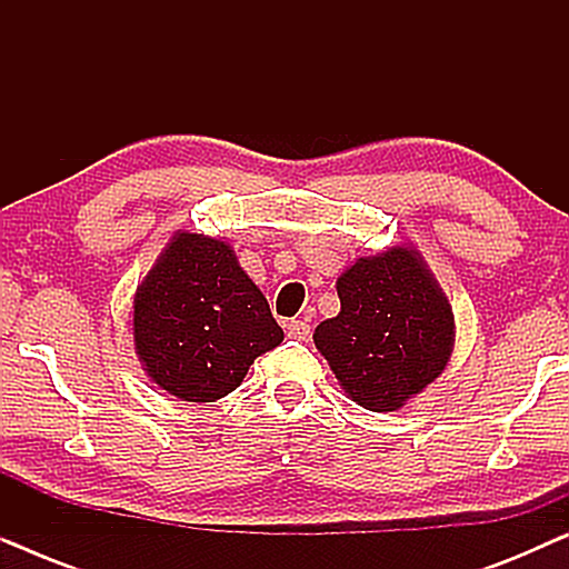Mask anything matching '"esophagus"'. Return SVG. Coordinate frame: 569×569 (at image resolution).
Here are the masks:
<instances>
[{
  "mask_svg": "<svg viewBox=\"0 0 569 569\" xmlns=\"http://www.w3.org/2000/svg\"><path fill=\"white\" fill-rule=\"evenodd\" d=\"M287 337L295 341H306L310 337V326L306 321H287Z\"/></svg>",
  "mask_w": 569,
  "mask_h": 569,
  "instance_id": "34e87169",
  "label": "esophagus"
}]
</instances>
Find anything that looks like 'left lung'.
<instances>
[{
    "label": "left lung",
    "mask_w": 569,
    "mask_h": 569,
    "mask_svg": "<svg viewBox=\"0 0 569 569\" xmlns=\"http://www.w3.org/2000/svg\"><path fill=\"white\" fill-rule=\"evenodd\" d=\"M341 310L313 333L349 399L393 411L440 376L453 352V310L411 248L360 259L339 277Z\"/></svg>",
    "instance_id": "left-lung-1"
}]
</instances>
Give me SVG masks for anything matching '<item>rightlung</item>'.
<instances>
[{"mask_svg": "<svg viewBox=\"0 0 569 569\" xmlns=\"http://www.w3.org/2000/svg\"><path fill=\"white\" fill-rule=\"evenodd\" d=\"M282 339L267 298L222 240L178 232L137 290L139 360L162 391L183 401L236 391L256 357Z\"/></svg>", "mask_w": 569, "mask_h": 569, "instance_id": "right-lung-1", "label": "right lung"}]
</instances>
